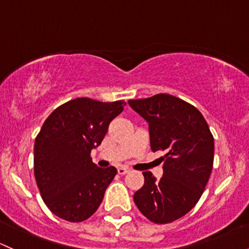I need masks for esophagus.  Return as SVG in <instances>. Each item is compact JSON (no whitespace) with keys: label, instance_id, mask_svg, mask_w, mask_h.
<instances>
[{"label":"esophagus","instance_id":"obj_1","mask_svg":"<svg viewBox=\"0 0 249 249\" xmlns=\"http://www.w3.org/2000/svg\"><path fill=\"white\" fill-rule=\"evenodd\" d=\"M117 171H118L119 175H125L126 173H129V168H126V166H119L117 169Z\"/></svg>","mask_w":249,"mask_h":249}]
</instances>
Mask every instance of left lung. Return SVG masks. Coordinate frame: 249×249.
Segmentation results:
<instances>
[{
    "label": "left lung",
    "instance_id": "1",
    "mask_svg": "<svg viewBox=\"0 0 249 249\" xmlns=\"http://www.w3.org/2000/svg\"><path fill=\"white\" fill-rule=\"evenodd\" d=\"M129 105L149 124L152 151L162 150L163 176L144 171V185L133 195L142 214L155 223L184 216L203 194L214 162V137L202 113L191 104L160 93Z\"/></svg>",
    "mask_w": 249,
    "mask_h": 249
}]
</instances>
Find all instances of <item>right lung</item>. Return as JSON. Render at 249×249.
Returning <instances> with one entry per match:
<instances>
[{"label":"right lung","instance_id":"obj_1","mask_svg":"<svg viewBox=\"0 0 249 249\" xmlns=\"http://www.w3.org/2000/svg\"><path fill=\"white\" fill-rule=\"evenodd\" d=\"M124 105V100L76 98L45 120L35 138L34 175L41 197L56 216L81 222L100 206L117 169L98 168L91 150L102 144L108 125Z\"/></svg>","mask_w":249,"mask_h":249}]
</instances>
